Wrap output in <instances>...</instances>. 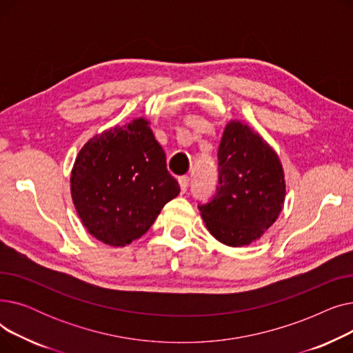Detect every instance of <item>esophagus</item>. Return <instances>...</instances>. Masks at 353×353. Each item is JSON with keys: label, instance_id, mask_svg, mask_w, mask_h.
Listing matches in <instances>:
<instances>
[{"label": "esophagus", "instance_id": "obj_1", "mask_svg": "<svg viewBox=\"0 0 353 353\" xmlns=\"http://www.w3.org/2000/svg\"><path fill=\"white\" fill-rule=\"evenodd\" d=\"M179 186H180V190L184 193L188 190L189 188V177L188 176H181L179 177Z\"/></svg>", "mask_w": 353, "mask_h": 353}]
</instances>
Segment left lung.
Listing matches in <instances>:
<instances>
[{"mask_svg":"<svg viewBox=\"0 0 353 353\" xmlns=\"http://www.w3.org/2000/svg\"><path fill=\"white\" fill-rule=\"evenodd\" d=\"M217 193L199 206L210 234L230 248L249 246L279 217L286 181L270 144L252 127L230 120L219 147Z\"/></svg>","mask_w":353,"mask_h":353,"instance_id":"1","label":"left lung"}]
</instances>
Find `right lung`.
Returning <instances> with one entry per match:
<instances>
[{"label":"right lung","mask_w":353,"mask_h":353,"mask_svg":"<svg viewBox=\"0 0 353 353\" xmlns=\"http://www.w3.org/2000/svg\"><path fill=\"white\" fill-rule=\"evenodd\" d=\"M70 190L87 232L114 248L141 237L180 193L144 117L90 139L74 161Z\"/></svg>","instance_id":"obj_1"}]
</instances>
